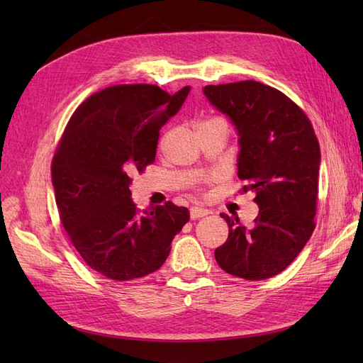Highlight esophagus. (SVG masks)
<instances>
[{
	"mask_svg": "<svg viewBox=\"0 0 363 363\" xmlns=\"http://www.w3.org/2000/svg\"><path fill=\"white\" fill-rule=\"evenodd\" d=\"M212 212L207 211V208H201V207H192L191 208V218L192 219H196V218H203V216H207L211 215Z\"/></svg>",
	"mask_w": 363,
	"mask_h": 363,
	"instance_id": "obj_1",
	"label": "esophagus"
}]
</instances>
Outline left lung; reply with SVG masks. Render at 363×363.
<instances>
[{
	"label": "left lung",
	"instance_id": "obj_1",
	"mask_svg": "<svg viewBox=\"0 0 363 363\" xmlns=\"http://www.w3.org/2000/svg\"><path fill=\"white\" fill-rule=\"evenodd\" d=\"M207 100L225 113L239 135L238 175L255 192L252 227L236 215L218 265L245 280H265L286 269L315 230L321 152L311 119L283 92L255 80L206 86Z\"/></svg>",
	"mask_w": 363,
	"mask_h": 363
}]
</instances>
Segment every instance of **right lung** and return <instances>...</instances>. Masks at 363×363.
Listing matches in <instances>:
<instances>
[{
  "mask_svg": "<svg viewBox=\"0 0 363 363\" xmlns=\"http://www.w3.org/2000/svg\"><path fill=\"white\" fill-rule=\"evenodd\" d=\"M189 86L169 95L156 84H115L72 113L54 152L51 177L60 221L86 265L127 281L157 271L189 211L168 201L139 211L130 175L155 162L160 128Z\"/></svg>",
  "mask_w": 363,
  "mask_h": 363,
  "instance_id": "add662e5",
  "label": "right lung"
}]
</instances>
